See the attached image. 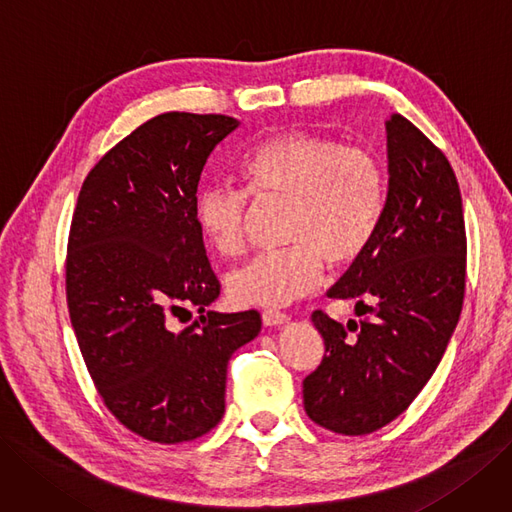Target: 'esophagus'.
Instances as JSON below:
<instances>
[{
    "mask_svg": "<svg viewBox=\"0 0 512 512\" xmlns=\"http://www.w3.org/2000/svg\"><path fill=\"white\" fill-rule=\"evenodd\" d=\"M261 320L266 327H280V325L289 323V316L285 312H278V310H266L261 314Z\"/></svg>",
    "mask_w": 512,
    "mask_h": 512,
    "instance_id": "34e87169",
    "label": "esophagus"
}]
</instances>
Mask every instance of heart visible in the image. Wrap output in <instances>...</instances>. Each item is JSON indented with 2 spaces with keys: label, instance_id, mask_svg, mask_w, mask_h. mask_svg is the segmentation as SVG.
Wrapping results in <instances>:
<instances>
[{
  "label": "heart",
  "instance_id": "b5f03b06",
  "mask_svg": "<svg viewBox=\"0 0 512 512\" xmlns=\"http://www.w3.org/2000/svg\"><path fill=\"white\" fill-rule=\"evenodd\" d=\"M240 175L259 200H285V251L261 253L227 276V295L238 306L282 308L306 297L329 268H348L363 257L380 227L386 177L371 149L344 145L314 132H285L251 149ZM246 194L204 185L194 217L206 242L223 257L244 244Z\"/></svg>",
  "mask_w": 512,
  "mask_h": 512
}]
</instances>
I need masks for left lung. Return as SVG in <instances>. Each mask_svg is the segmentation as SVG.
<instances>
[{
  "mask_svg": "<svg viewBox=\"0 0 512 512\" xmlns=\"http://www.w3.org/2000/svg\"><path fill=\"white\" fill-rule=\"evenodd\" d=\"M388 189L363 257L327 291L354 299L361 323L316 310L325 356L304 380L310 420L339 434H369L413 403L439 367L464 301L466 232L456 175L401 113L386 120ZM353 333L350 334L349 331Z\"/></svg>",
  "mask_w": 512,
  "mask_h": 512,
  "instance_id": "obj_1",
  "label": "left lung"
}]
</instances>
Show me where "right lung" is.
<instances>
[{"instance_id": "1", "label": "right lung", "mask_w": 512, "mask_h": 512, "mask_svg": "<svg viewBox=\"0 0 512 512\" xmlns=\"http://www.w3.org/2000/svg\"><path fill=\"white\" fill-rule=\"evenodd\" d=\"M230 116L168 111L94 166L67 246V304L84 363L107 409L139 437L194 441L225 413L227 363L261 331L255 310H206L219 297L194 200ZM194 305L177 334L167 318Z\"/></svg>"}]
</instances>
